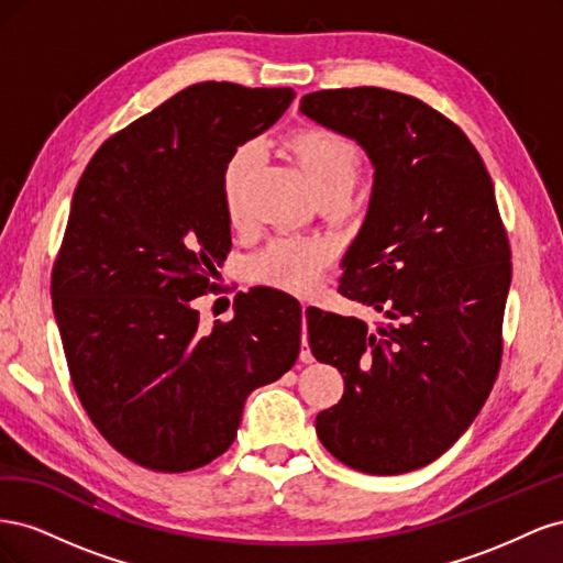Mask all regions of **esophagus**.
<instances>
[{"mask_svg":"<svg viewBox=\"0 0 563 563\" xmlns=\"http://www.w3.org/2000/svg\"><path fill=\"white\" fill-rule=\"evenodd\" d=\"M308 312H310V305H302V329L308 327ZM314 360L312 356V352H310V347H308V338L302 335V350H300V362H305V364H310Z\"/></svg>","mask_w":563,"mask_h":563,"instance_id":"1","label":"esophagus"}]
</instances>
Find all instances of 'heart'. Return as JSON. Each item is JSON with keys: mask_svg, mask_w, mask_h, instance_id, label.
<instances>
[{"mask_svg": "<svg viewBox=\"0 0 563 563\" xmlns=\"http://www.w3.org/2000/svg\"><path fill=\"white\" fill-rule=\"evenodd\" d=\"M294 152L305 178L310 180L319 197L333 192L350 195L356 180V166H360V157L350 141L329 131H302L294 139ZM261 155L263 145L251 141L236 150L225 166L223 195L232 220L242 216L244 183ZM329 261L331 249L319 240H279L255 258V269L269 284L305 294L321 279Z\"/></svg>", "mask_w": 563, "mask_h": 563, "instance_id": "obj_1", "label": "heart"}]
</instances>
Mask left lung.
Wrapping results in <instances>:
<instances>
[{"label": "left lung", "mask_w": 563, "mask_h": 563, "mask_svg": "<svg viewBox=\"0 0 563 563\" xmlns=\"http://www.w3.org/2000/svg\"><path fill=\"white\" fill-rule=\"evenodd\" d=\"M300 112L373 166L338 294L387 319L376 329L331 312L308 321L312 354L345 380L317 434L352 470L411 472L463 437L498 376L512 263L496 192L467 135L413 96L317 91Z\"/></svg>", "instance_id": "left-lung-1"}]
</instances>
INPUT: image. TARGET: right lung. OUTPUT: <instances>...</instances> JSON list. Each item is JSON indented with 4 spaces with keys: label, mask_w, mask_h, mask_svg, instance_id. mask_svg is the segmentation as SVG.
<instances>
[{
    "label": "right lung",
    "mask_w": 563,
    "mask_h": 563,
    "mask_svg": "<svg viewBox=\"0 0 563 563\" xmlns=\"http://www.w3.org/2000/svg\"><path fill=\"white\" fill-rule=\"evenodd\" d=\"M294 89L201 81L114 133L73 197L51 298L81 406L110 444L155 472L223 455L244 401L300 352V302L258 286L199 331L195 298L232 246L223 195L236 147Z\"/></svg>",
    "instance_id": "right-lung-1"
}]
</instances>
